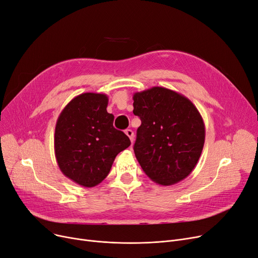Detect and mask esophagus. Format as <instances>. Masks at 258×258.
<instances>
[{
    "label": "esophagus",
    "mask_w": 258,
    "mask_h": 258,
    "mask_svg": "<svg viewBox=\"0 0 258 258\" xmlns=\"http://www.w3.org/2000/svg\"><path fill=\"white\" fill-rule=\"evenodd\" d=\"M125 134L128 136V138L131 139V141H134V132L132 130H125Z\"/></svg>",
    "instance_id": "34e87169"
}]
</instances>
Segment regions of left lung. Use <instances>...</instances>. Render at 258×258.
Returning <instances> with one entry per match:
<instances>
[{
  "mask_svg": "<svg viewBox=\"0 0 258 258\" xmlns=\"http://www.w3.org/2000/svg\"><path fill=\"white\" fill-rule=\"evenodd\" d=\"M133 100V113L141 120L134 152L143 172L161 185L183 180L205 144V123L198 109L183 95L160 86L135 93Z\"/></svg>",
  "mask_w": 258,
  "mask_h": 258,
  "instance_id": "left-lung-1",
  "label": "left lung"
}]
</instances>
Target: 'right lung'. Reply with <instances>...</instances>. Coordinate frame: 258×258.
Segmentation results:
<instances>
[{"label": "right lung", "instance_id": "right-lung-1", "mask_svg": "<svg viewBox=\"0 0 258 258\" xmlns=\"http://www.w3.org/2000/svg\"><path fill=\"white\" fill-rule=\"evenodd\" d=\"M105 94L75 97L58 117L54 155L61 172L74 182L93 187L108 175L116 156L131 145L124 133L114 127Z\"/></svg>", "mask_w": 258, "mask_h": 258}]
</instances>
